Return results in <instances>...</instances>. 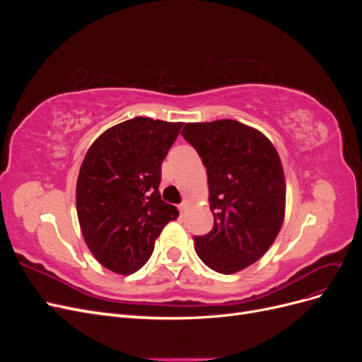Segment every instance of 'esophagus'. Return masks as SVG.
<instances>
[{
    "label": "esophagus",
    "mask_w": 362,
    "mask_h": 362,
    "mask_svg": "<svg viewBox=\"0 0 362 362\" xmlns=\"http://www.w3.org/2000/svg\"><path fill=\"white\" fill-rule=\"evenodd\" d=\"M178 208H180V211H181V213H184V211H185V208H187V204L182 202V204H180V205H178Z\"/></svg>",
    "instance_id": "34e87169"
}]
</instances>
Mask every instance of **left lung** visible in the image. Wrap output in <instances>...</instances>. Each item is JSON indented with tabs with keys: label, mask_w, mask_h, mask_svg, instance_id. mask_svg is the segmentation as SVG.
<instances>
[{
	"label": "left lung",
	"mask_w": 362,
	"mask_h": 362,
	"mask_svg": "<svg viewBox=\"0 0 362 362\" xmlns=\"http://www.w3.org/2000/svg\"><path fill=\"white\" fill-rule=\"evenodd\" d=\"M182 137L206 168L214 226L196 235L204 264L231 275L254 264L275 242L286 213L278 152L258 129L237 120L185 124Z\"/></svg>",
	"instance_id": "1"
}]
</instances>
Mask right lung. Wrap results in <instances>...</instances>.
Instances as JSON below:
<instances>
[{"instance_id":"right-lung-1","label":"right lung","mask_w":362,"mask_h":362,"mask_svg":"<svg viewBox=\"0 0 362 362\" xmlns=\"http://www.w3.org/2000/svg\"><path fill=\"white\" fill-rule=\"evenodd\" d=\"M182 122L134 117L98 137L76 181V214L93 257L119 275L146 264L163 228L180 216L161 199V163Z\"/></svg>"}]
</instances>
